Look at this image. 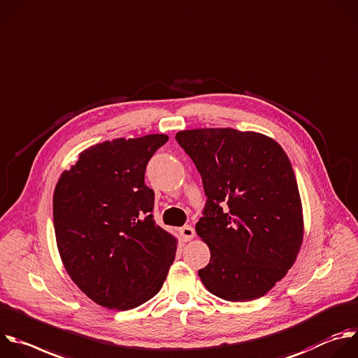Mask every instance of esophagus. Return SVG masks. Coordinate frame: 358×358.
I'll use <instances>...</instances> for the list:
<instances>
[{
  "label": "esophagus",
  "instance_id": "obj_1",
  "mask_svg": "<svg viewBox=\"0 0 358 358\" xmlns=\"http://www.w3.org/2000/svg\"><path fill=\"white\" fill-rule=\"evenodd\" d=\"M180 233V237L183 241H190L193 237H194V229L192 226H185L179 230Z\"/></svg>",
  "mask_w": 358,
  "mask_h": 358
}]
</instances>
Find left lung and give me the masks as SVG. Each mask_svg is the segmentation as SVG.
I'll use <instances>...</instances> for the list:
<instances>
[{
	"mask_svg": "<svg viewBox=\"0 0 358 358\" xmlns=\"http://www.w3.org/2000/svg\"><path fill=\"white\" fill-rule=\"evenodd\" d=\"M176 141L201 175L207 203L196 233L210 248L199 271L224 301L264 296L296 261L303 213L288 155L275 139L234 128H196Z\"/></svg>",
	"mask_w": 358,
	"mask_h": 358,
	"instance_id": "8db88e82",
	"label": "left lung"
}]
</instances>
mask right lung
Here are the masks:
<instances>
[{"mask_svg": "<svg viewBox=\"0 0 358 358\" xmlns=\"http://www.w3.org/2000/svg\"><path fill=\"white\" fill-rule=\"evenodd\" d=\"M165 134L104 141L79 154L53 192V224L69 276L93 302L134 309L162 288L178 238L159 227L145 182Z\"/></svg>", "mask_w": 358, "mask_h": 358, "instance_id": "1", "label": "right lung"}]
</instances>
